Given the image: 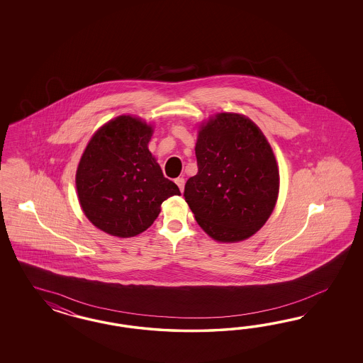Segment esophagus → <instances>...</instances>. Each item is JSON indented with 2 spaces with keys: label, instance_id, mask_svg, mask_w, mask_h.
Returning <instances> with one entry per match:
<instances>
[{
  "label": "esophagus",
  "instance_id": "esophagus-1",
  "mask_svg": "<svg viewBox=\"0 0 363 363\" xmlns=\"http://www.w3.org/2000/svg\"><path fill=\"white\" fill-rule=\"evenodd\" d=\"M176 184L179 187V190L184 191V189H185V178L184 177H178L176 179Z\"/></svg>",
  "mask_w": 363,
  "mask_h": 363
}]
</instances>
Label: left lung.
<instances>
[{
  "label": "left lung",
  "instance_id": "1",
  "mask_svg": "<svg viewBox=\"0 0 363 363\" xmlns=\"http://www.w3.org/2000/svg\"><path fill=\"white\" fill-rule=\"evenodd\" d=\"M198 173L184 197L198 225L218 242L243 241L273 213L279 172L264 133L247 117L220 113L201 125Z\"/></svg>",
  "mask_w": 363,
  "mask_h": 363
}]
</instances>
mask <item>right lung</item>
Returning a JSON list of instances; mask_svg holds the SVG:
<instances>
[{"label":"right lung","mask_w":363,"mask_h":363,"mask_svg":"<svg viewBox=\"0 0 363 363\" xmlns=\"http://www.w3.org/2000/svg\"><path fill=\"white\" fill-rule=\"evenodd\" d=\"M152 134L146 122L120 116L89 141L76 186L81 208L99 230L134 237L152 226L165 199L181 194L147 149Z\"/></svg>","instance_id":"add662e5"}]
</instances>
